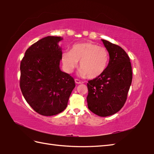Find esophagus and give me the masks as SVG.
<instances>
[{
    "mask_svg": "<svg viewBox=\"0 0 154 154\" xmlns=\"http://www.w3.org/2000/svg\"><path fill=\"white\" fill-rule=\"evenodd\" d=\"M75 83H77V84H82V83H84L83 81H81V80L78 79H75Z\"/></svg>",
    "mask_w": 154,
    "mask_h": 154,
    "instance_id": "obj_1",
    "label": "esophagus"
}]
</instances>
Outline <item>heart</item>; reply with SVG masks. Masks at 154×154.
Segmentation results:
<instances>
[{"mask_svg":"<svg viewBox=\"0 0 154 154\" xmlns=\"http://www.w3.org/2000/svg\"><path fill=\"white\" fill-rule=\"evenodd\" d=\"M61 60L67 73L73 72L80 61L81 76L94 79L106 70L109 63V51L104 46L92 42H83L74 44L70 51L63 52Z\"/></svg>","mask_w":154,"mask_h":154,"instance_id":"b5f03b06","label":"heart"}]
</instances>
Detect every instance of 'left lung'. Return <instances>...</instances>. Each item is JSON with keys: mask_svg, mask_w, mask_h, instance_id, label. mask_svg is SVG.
I'll use <instances>...</instances> for the list:
<instances>
[{"mask_svg": "<svg viewBox=\"0 0 154 154\" xmlns=\"http://www.w3.org/2000/svg\"><path fill=\"white\" fill-rule=\"evenodd\" d=\"M102 41L109 53V63L102 75L88 81L87 100L91 112L105 117L119 112L125 104L132 71L130 57L122 48Z\"/></svg>", "mask_w": 154, "mask_h": 154, "instance_id": "left-lung-1", "label": "left lung"}]
</instances>
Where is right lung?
Segmentation results:
<instances>
[{
    "label": "right lung",
    "instance_id": "add662e5",
    "mask_svg": "<svg viewBox=\"0 0 154 154\" xmlns=\"http://www.w3.org/2000/svg\"><path fill=\"white\" fill-rule=\"evenodd\" d=\"M58 36L38 40L25 52L20 62V87L26 102L35 112L53 116L63 111L75 87L73 77L61 71L62 51Z\"/></svg>",
    "mask_w": 154,
    "mask_h": 154
}]
</instances>
